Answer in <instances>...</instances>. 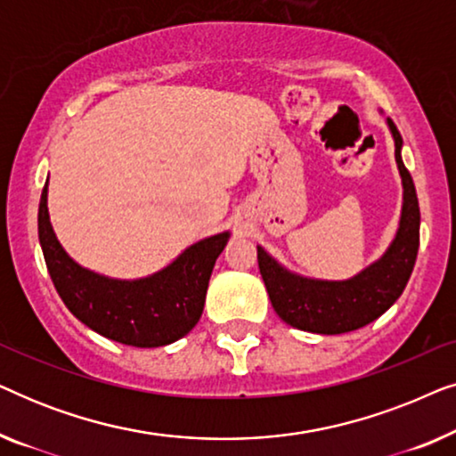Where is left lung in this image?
<instances>
[{"instance_id":"1","label":"left lung","mask_w":456,"mask_h":456,"mask_svg":"<svg viewBox=\"0 0 456 456\" xmlns=\"http://www.w3.org/2000/svg\"><path fill=\"white\" fill-rule=\"evenodd\" d=\"M386 124L395 139L403 209L395 239L382 257L348 280H317L286 270L264 247H257L259 272L272 307L292 328L314 334L353 332L386 314L409 282L419 248V203L413 178L403 164V136L390 118Z\"/></svg>"}]
</instances>
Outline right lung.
<instances>
[{"instance_id":"1","label":"right lung","mask_w":456,"mask_h":456,"mask_svg":"<svg viewBox=\"0 0 456 456\" xmlns=\"http://www.w3.org/2000/svg\"><path fill=\"white\" fill-rule=\"evenodd\" d=\"M230 232L186 247L170 265L136 280L86 270L60 245L47 209V183L39 203V242L55 290L70 314L105 338L128 346H166L197 326L216 259Z\"/></svg>"}]
</instances>
